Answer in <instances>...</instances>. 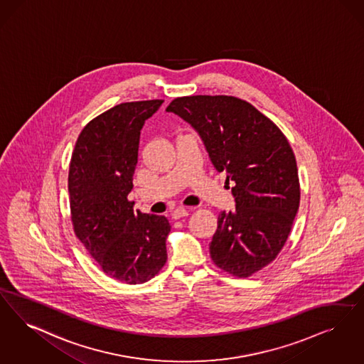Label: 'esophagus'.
I'll return each mask as SVG.
<instances>
[{"label":"esophagus","instance_id":"1","mask_svg":"<svg viewBox=\"0 0 364 364\" xmlns=\"http://www.w3.org/2000/svg\"><path fill=\"white\" fill-rule=\"evenodd\" d=\"M187 215H188V211L186 208H183V207L176 208L175 211L172 213V218L173 219L183 218V217H187Z\"/></svg>","mask_w":364,"mask_h":364}]
</instances>
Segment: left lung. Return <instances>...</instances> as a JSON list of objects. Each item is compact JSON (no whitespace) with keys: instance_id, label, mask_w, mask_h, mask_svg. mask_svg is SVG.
Listing matches in <instances>:
<instances>
[{"instance_id":"1","label":"left lung","mask_w":364,"mask_h":364,"mask_svg":"<svg viewBox=\"0 0 364 364\" xmlns=\"http://www.w3.org/2000/svg\"><path fill=\"white\" fill-rule=\"evenodd\" d=\"M166 111L199 132L215 169L233 183L235 210L219 214L211 260L233 277H252L277 259L299 207L298 168L286 135L234 96L177 97Z\"/></svg>"}]
</instances>
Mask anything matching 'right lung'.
I'll return each mask as SVG.
<instances>
[{
    "label": "right lung",
    "mask_w": 364,
    "mask_h": 364,
    "mask_svg": "<svg viewBox=\"0 0 364 364\" xmlns=\"http://www.w3.org/2000/svg\"><path fill=\"white\" fill-rule=\"evenodd\" d=\"M164 100L122 102L80 132L69 168L74 233L102 272L127 284L156 277L165 265L169 220L134 211L127 199L146 119Z\"/></svg>",
    "instance_id": "1"
}]
</instances>
